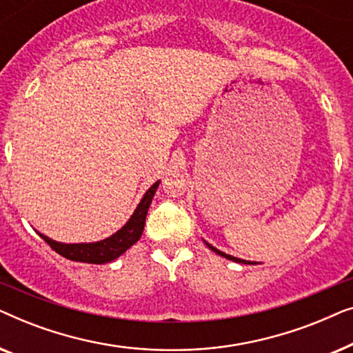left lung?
<instances>
[{
	"mask_svg": "<svg viewBox=\"0 0 353 353\" xmlns=\"http://www.w3.org/2000/svg\"><path fill=\"white\" fill-rule=\"evenodd\" d=\"M207 244V248H209L210 250H214L215 254H219V255H221V257H225V259H228V260H233V262H238V263H245V265H255L254 262H249V260H243V259H236V257H233V255H228V254H225V252H221V250H219L216 248H214V245L212 244H209V243H205Z\"/></svg>",
	"mask_w": 353,
	"mask_h": 353,
	"instance_id": "8db88e82",
	"label": "left lung"
}]
</instances>
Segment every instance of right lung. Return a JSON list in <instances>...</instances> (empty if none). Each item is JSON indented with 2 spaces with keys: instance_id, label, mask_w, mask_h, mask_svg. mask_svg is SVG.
Segmentation results:
<instances>
[{
  "instance_id": "right-lung-1",
  "label": "right lung",
  "mask_w": 353,
  "mask_h": 353,
  "mask_svg": "<svg viewBox=\"0 0 353 353\" xmlns=\"http://www.w3.org/2000/svg\"><path fill=\"white\" fill-rule=\"evenodd\" d=\"M161 181H156L149 190L144 192L141 202H139L137 209H134L133 215L130 220L120 228L117 233H114L109 238L98 243H80V244H64L57 243L48 238V236L38 233L51 249H54L57 254L62 257L74 260V262H85V263H108L112 262L117 257H120L125 250H128L138 239L141 238L144 230V221H146L148 209L151 205L152 197L156 194L157 186Z\"/></svg>"
}]
</instances>
